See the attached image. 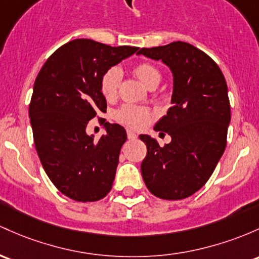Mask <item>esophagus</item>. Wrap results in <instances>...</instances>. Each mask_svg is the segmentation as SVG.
<instances>
[{"label": "esophagus", "mask_w": 259, "mask_h": 259, "mask_svg": "<svg viewBox=\"0 0 259 259\" xmlns=\"http://www.w3.org/2000/svg\"><path fill=\"white\" fill-rule=\"evenodd\" d=\"M126 135H127V139L129 140H135L136 138H138V135H136L135 132H133V130H126Z\"/></svg>", "instance_id": "esophagus-1"}]
</instances>
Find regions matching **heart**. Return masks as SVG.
Listing matches in <instances>:
<instances>
[{"instance_id": "b5f03b06", "label": "heart", "mask_w": 259, "mask_h": 259, "mask_svg": "<svg viewBox=\"0 0 259 259\" xmlns=\"http://www.w3.org/2000/svg\"><path fill=\"white\" fill-rule=\"evenodd\" d=\"M133 72L147 87L158 84V82L161 81L160 71L149 62H140V64L135 65L133 67ZM120 78L121 73L116 67H110L101 76L99 91L107 101H112L116 97ZM151 116V112L147 108L130 106V104H124L119 109H116L113 114L115 121L127 125L130 127H135V129H140V127L145 126L150 121Z\"/></svg>"}]
</instances>
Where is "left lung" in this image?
I'll return each instance as SVG.
<instances>
[{
    "label": "left lung",
    "mask_w": 259,
    "mask_h": 259,
    "mask_svg": "<svg viewBox=\"0 0 259 259\" xmlns=\"http://www.w3.org/2000/svg\"><path fill=\"white\" fill-rule=\"evenodd\" d=\"M138 54L161 60L173 73V106L155 125L172 140L160 146L140 135L147 147L141 175L155 197L188 198L208 182L225 151L231 118L225 77L217 62L188 42L143 48Z\"/></svg>",
    "instance_id": "left-lung-1"
}]
</instances>
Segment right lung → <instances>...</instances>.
<instances>
[{
  "label": "right lung",
  "mask_w": 259,
  "mask_h": 259,
  "mask_svg": "<svg viewBox=\"0 0 259 259\" xmlns=\"http://www.w3.org/2000/svg\"><path fill=\"white\" fill-rule=\"evenodd\" d=\"M138 50L76 39L54 51L36 76L29 104L34 145L54 186L73 200L97 201L112 189L126 133L106 123L107 133L96 141L86 127L107 112L101 76Z\"/></svg>",
  "instance_id": "right-lung-1"
}]
</instances>
